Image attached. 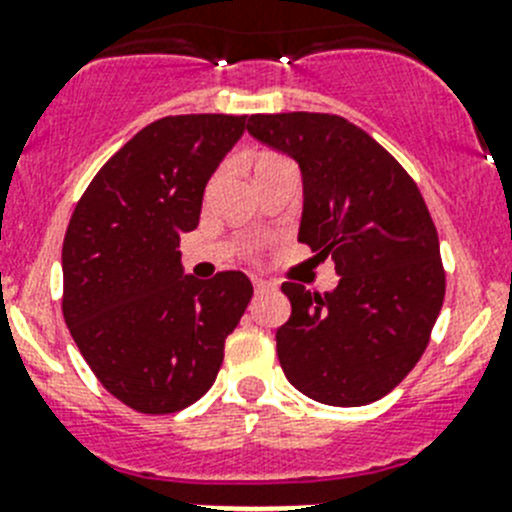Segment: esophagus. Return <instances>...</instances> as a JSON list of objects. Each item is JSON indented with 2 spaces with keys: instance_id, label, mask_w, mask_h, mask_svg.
Segmentation results:
<instances>
[{
  "instance_id": "34e87169",
  "label": "esophagus",
  "mask_w": 512,
  "mask_h": 512,
  "mask_svg": "<svg viewBox=\"0 0 512 512\" xmlns=\"http://www.w3.org/2000/svg\"><path fill=\"white\" fill-rule=\"evenodd\" d=\"M252 285H255V293H265V290L272 288V285L262 278H252Z\"/></svg>"
}]
</instances>
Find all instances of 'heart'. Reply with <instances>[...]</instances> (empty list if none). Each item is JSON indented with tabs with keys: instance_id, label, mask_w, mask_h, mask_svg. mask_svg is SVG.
<instances>
[{
	"instance_id": "obj_1",
	"label": "heart",
	"mask_w": 512,
	"mask_h": 512,
	"mask_svg": "<svg viewBox=\"0 0 512 512\" xmlns=\"http://www.w3.org/2000/svg\"><path fill=\"white\" fill-rule=\"evenodd\" d=\"M283 161H288V159H278V156H267V159L260 161V166H257V169H265V166H272V164H283ZM257 252H260V245H252L250 247V255H257Z\"/></svg>"
}]
</instances>
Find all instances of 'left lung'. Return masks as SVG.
Segmentation results:
<instances>
[{
  "label": "left lung",
  "mask_w": 512,
  "mask_h": 512,
  "mask_svg": "<svg viewBox=\"0 0 512 512\" xmlns=\"http://www.w3.org/2000/svg\"><path fill=\"white\" fill-rule=\"evenodd\" d=\"M257 141L303 171L298 240L333 257L331 293L283 283L293 313L278 358L298 391L331 407H364L417 366L444 303L437 227L404 166L364 128L331 113H257Z\"/></svg>",
  "instance_id": "8db88e82"
}]
</instances>
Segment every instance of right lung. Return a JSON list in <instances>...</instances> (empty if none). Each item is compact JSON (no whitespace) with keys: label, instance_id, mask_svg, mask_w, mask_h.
<instances>
[{"label":"right lung","instance_id":"1","mask_svg":"<svg viewBox=\"0 0 512 512\" xmlns=\"http://www.w3.org/2000/svg\"><path fill=\"white\" fill-rule=\"evenodd\" d=\"M247 116L191 113L148 123L105 161L62 242V315L90 371L126 407L171 414L217 379L224 338L252 298L245 272L181 270V232Z\"/></svg>","mask_w":512,"mask_h":512}]
</instances>
